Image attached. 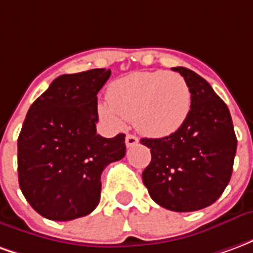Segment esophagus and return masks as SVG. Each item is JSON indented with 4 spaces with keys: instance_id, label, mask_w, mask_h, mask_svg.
<instances>
[{
    "instance_id": "esophagus-1",
    "label": "esophagus",
    "mask_w": 253,
    "mask_h": 253,
    "mask_svg": "<svg viewBox=\"0 0 253 253\" xmlns=\"http://www.w3.org/2000/svg\"><path fill=\"white\" fill-rule=\"evenodd\" d=\"M138 143V138L135 135H132V134H127L126 135V146L127 148H131L134 145H137Z\"/></svg>"
}]
</instances>
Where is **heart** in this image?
<instances>
[{
    "label": "heart",
    "mask_w": 253,
    "mask_h": 253,
    "mask_svg": "<svg viewBox=\"0 0 253 253\" xmlns=\"http://www.w3.org/2000/svg\"><path fill=\"white\" fill-rule=\"evenodd\" d=\"M107 100L97 114L112 127L121 116L132 121L149 137H167L177 131L191 111V90L184 77L175 72H138L111 84Z\"/></svg>",
    "instance_id": "1"
}]
</instances>
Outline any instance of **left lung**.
I'll use <instances>...</instances> for the list:
<instances>
[{
	"label": "left lung",
	"instance_id": "obj_1",
	"mask_svg": "<svg viewBox=\"0 0 253 253\" xmlns=\"http://www.w3.org/2000/svg\"><path fill=\"white\" fill-rule=\"evenodd\" d=\"M191 90V111L183 126L164 138H142L152 161L142 180L157 205L172 211L210 206L228 186L237 138L228 105L210 84L186 67H173Z\"/></svg>",
	"mask_w": 253,
	"mask_h": 253
}]
</instances>
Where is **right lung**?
Returning <instances> with one entry per match:
<instances>
[{
	"label": "right lung",
	"instance_id": "obj_1",
	"mask_svg": "<svg viewBox=\"0 0 253 253\" xmlns=\"http://www.w3.org/2000/svg\"><path fill=\"white\" fill-rule=\"evenodd\" d=\"M110 76V69L59 76L25 116L17 139L20 190L44 218L70 221L93 211L101 172L126 154L125 134L96 132L97 93Z\"/></svg>",
	"mask_w": 253,
	"mask_h": 253
}]
</instances>
